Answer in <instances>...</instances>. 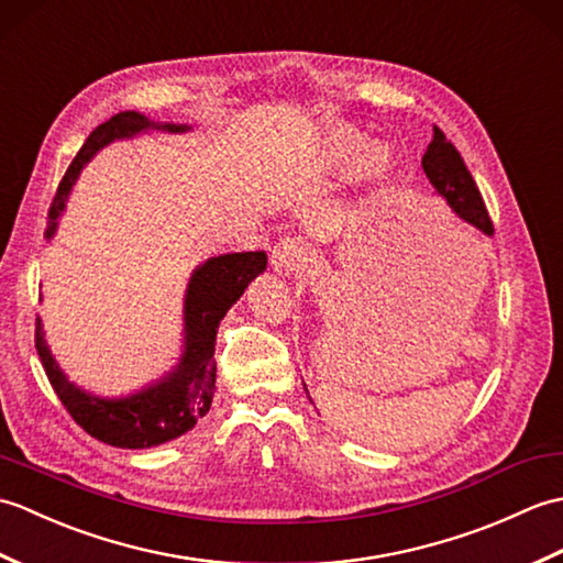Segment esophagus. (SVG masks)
Returning a JSON list of instances; mask_svg holds the SVG:
<instances>
[{"label": "esophagus", "mask_w": 563, "mask_h": 563, "mask_svg": "<svg viewBox=\"0 0 563 563\" xmlns=\"http://www.w3.org/2000/svg\"><path fill=\"white\" fill-rule=\"evenodd\" d=\"M271 263H273V271H278L280 275H290L305 266L307 251L297 242H280L273 249Z\"/></svg>", "instance_id": "1"}]
</instances>
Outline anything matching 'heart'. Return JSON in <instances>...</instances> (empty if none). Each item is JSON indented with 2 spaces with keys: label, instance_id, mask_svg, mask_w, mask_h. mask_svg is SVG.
<instances>
[{
  "label": "heart",
  "instance_id": "heart-1",
  "mask_svg": "<svg viewBox=\"0 0 563 563\" xmlns=\"http://www.w3.org/2000/svg\"><path fill=\"white\" fill-rule=\"evenodd\" d=\"M331 157L336 164H349L353 162L357 154L363 150V137H357L353 133H336L329 142ZM387 169V154L382 150H375L369 157L365 159V174L367 176H379Z\"/></svg>",
  "mask_w": 563,
  "mask_h": 563
}]
</instances>
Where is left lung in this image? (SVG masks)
<instances>
[{"label": "left lung", "instance_id": "1", "mask_svg": "<svg viewBox=\"0 0 563 563\" xmlns=\"http://www.w3.org/2000/svg\"><path fill=\"white\" fill-rule=\"evenodd\" d=\"M421 164H423L426 176L430 178V184H433L438 194L448 200L452 212L466 224H472L479 232L492 236L494 222L488 218V210L484 206L479 188H476L472 174L466 172L460 152L454 150V145L440 128H433V140H430Z\"/></svg>", "mask_w": 563, "mask_h": 563}]
</instances>
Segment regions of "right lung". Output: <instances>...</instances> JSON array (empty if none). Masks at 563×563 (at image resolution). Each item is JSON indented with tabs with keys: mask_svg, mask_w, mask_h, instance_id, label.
I'll use <instances>...</instances> for the list:
<instances>
[{
	"mask_svg": "<svg viewBox=\"0 0 563 563\" xmlns=\"http://www.w3.org/2000/svg\"><path fill=\"white\" fill-rule=\"evenodd\" d=\"M147 130L186 133L190 128L154 123L137 111L115 113L111 121L101 123L84 142L57 186L51 212H47V239H53L57 230V218L65 210L69 190L77 184L84 164L109 142L147 133ZM266 251L222 254L200 263L186 288L181 361L162 379L121 399L97 397L69 382L47 349L41 317L35 319V349H38L47 379L69 416L91 438L128 450L154 448L188 433L198 423V418L210 411L214 397V339H218L220 321L227 309L244 295L249 283L266 271Z\"/></svg>",
	"mask_w": 563,
	"mask_h": 563,
	"instance_id": "obj_1",
	"label": "right lung"
}]
</instances>
